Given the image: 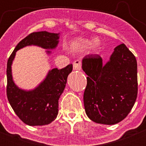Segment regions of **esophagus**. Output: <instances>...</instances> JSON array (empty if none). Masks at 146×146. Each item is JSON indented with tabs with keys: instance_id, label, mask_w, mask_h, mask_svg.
I'll return each instance as SVG.
<instances>
[{
	"instance_id": "34e87169",
	"label": "esophagus",
	"mask_w": 146,
	"mask_h": 146,
	"mask_svg": "<svg viewBox=\"0 0 146 146\" xmlns=\"http://www.w3.org/2000/svg\"><path fill=\"white\" fill-rule=\"evenodd\" d=\"M73 69L76 70H80L81 69V62L79 60H76L73 62Z\"/></svg>"
}]
</instances>
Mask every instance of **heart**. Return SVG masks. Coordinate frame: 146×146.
Masks as SVG:
<instances>
[{
    "instance_id": "b5f03b06",
    "label": "heart",
    "mask_w": 146,
    "mask_h": 146,
    "mask_svg": "<svg viewBox=\"0 0 146 146\" xmlns=\"http://www.w3.org/2000/svg\"><path fill=\"white\" fill-rule=\"evenodd\" d=\"M76 43H77V44L83 46H88L92 44L90 41L86 40V39H79Z\"/></svg>"
}]
</instances>
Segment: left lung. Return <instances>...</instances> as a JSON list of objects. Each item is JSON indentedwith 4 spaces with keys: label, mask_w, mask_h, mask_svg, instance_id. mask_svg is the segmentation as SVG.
Here are the masks:
<instances>
[{
    "label": "left lung",
    "mask_w": 146,
    "mask_h": 146,
    "mask_svg": "<svg viewBox=\"0 0 146 146\" xmlns=\"http://www.w3.org/2000/svg\"><path fill=\"white\" fill-rule=\"evenodd\" d=\"M82 63L88 75L83 95L87 116L95 123L107 125L124 119L138 95L137 61L133 53L121 44L105 65L98 54L87 55Z\"/></svg>",
    "instance_id": "1"
}]
</instances>
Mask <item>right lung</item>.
Listing matches in <instances>:
<instances>
[{
  "label": "right lung",
  "instance_id": "obj_1",
  "mask_svg": "<svg viewBox=\"0 0 146 146\" xmlns=\"http://www.w3.org/2000/svg\"><path fill=\"white\" fill-rule=\"evenodd\" d=\"M59 34L37 32L29 34L20 41L10 56L7 64V98L15 113L25 123L29 126H43L51 123L57 117L58 99L64 91L68 76L73 65L58 70L54 68L46 78L33 90L25 91L15 85L11 65L17 50L29 45H36L46 49L56 47ZM47 52L50 53L49 51Z\"/></svg>",
  "mask_w": 146,
  "mask_h": 146
}]
</instances>
